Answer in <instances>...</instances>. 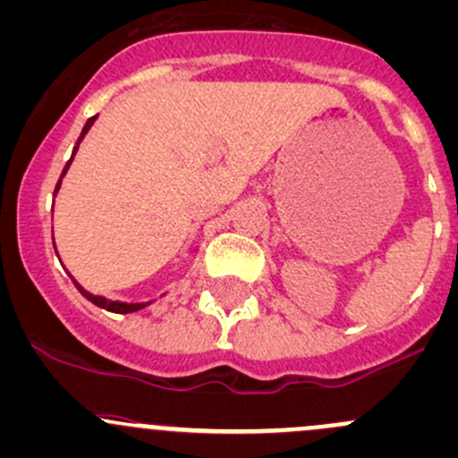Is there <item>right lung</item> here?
Instances as JSON below:
<instances>
[{
    "mask_svg": "<svg viewBox=\"0 0 458 458\" xmlns=\"http://www.w3.org/2000/svg\"><path fill=\"white\" fill-rule=\"evenodd\" d=\"M98 118V115H91V118L88 120V123H85V127H83V131H81V136H79V140H76V147L72 148V157H70V162H67L65 165V168H64V173H61V177H59V182H56V189H55V197H56V192H59V189H61V182H64V177H65V173H67V168H70V165H72V160H74V156H76V151H79V144L83 142V138L88 136V131L91 129V124H94V120ZM52 243H55V234H52ZM56 257H59V254H56ZM70 274V272H67ZM70 278L72 281H74V285H76V290H79L81 293H83L85 298H88L89 302H94L96 307H100V310H107V311H112V314H131V311H138V310H142V307H147V305H151L153 301H144V302H124V301H109V298H105V296H96V293H91V292H88L85 290L83 285H81L79 281H76L74 276H72L70 274Z\"/></svg>",
    "mask_w": 458,
    "mask_h": 458,
    "instance_id": "obj_1",
    "label": "right lung"
}]
</instances>
